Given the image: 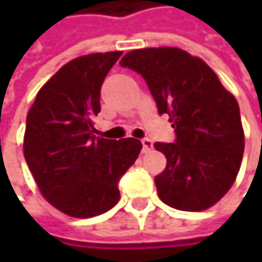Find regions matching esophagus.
<instances>
[{"label":"esophagus","mask_w":262,"mask_h":262,"mask_svg":"<svg viewBox=\"0 0 262 262\" xmlns=\"http://www.w3.org/2000/svg\"><path fill=\"white\" fill-rule=\"evenodd\" d=\"M141 142H142V151H144V153H147V151H151V150H153V141H151V139L145 138V139H142Z\"/></svg>","instance_id":"obj_1"}]
</instances>
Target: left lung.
<instances>
[{
	"label": "left lung",
	"instance_id": "obj_1",
	"mask_svg": "<svg viewBox=\"0 0 262 262\" xmlns=\"http://www.w3.org/2000/svg\"><path fill=\"white\" fill-rule=\"evenodd\" d=\"M121 67L139 73L168 114L176 142H155L167 158L155 178L159 199L181 211H205L234 185L244 151L235 97L200 59L176 47L129 51Z\"/></svg>",
	"mask_w": 262,
	"mask_h": 262
}]
</instances>
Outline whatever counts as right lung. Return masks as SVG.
Returning a JSON list of instances; mask_svg holds the SVG:
<instances>
[{"mask_svg": "<svg viewBox=\"0 0 262 262\" xmlns=\"http://www.w3.org/2000/svg\"><path fill=\"white\" fill-rule=\"evenodd\" d=\"M123 51L92 53L63 65L37 92L27 114L24 158L45 200L60 212L89 219L120 200L118 181L142 144L94 135L103 80Z\"/></svg>", "mask_w": 262, "mask_h": 262, "instance_id": "add662e5", "label": "right lung"}]
</instances>
